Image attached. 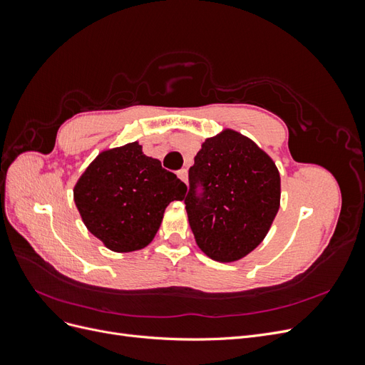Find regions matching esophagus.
<instances>
[{"label":"esophagus","mask_w":365,"mask_h":365,"mask_svg":"<svg viewBox=\"0 0 365 365\" xmlns=\"http://www.w3.org/2000/svg\"><path fill=\"white\" fill-rule=\"evenodd\" d=\"M180 176V178L184 181V182H187V169H181V170H178V173H176Z\"/></svg>","instance_id":"34e87169"}]
</instances>
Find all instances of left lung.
Segmentation results:
<instances>
[{"label":"left lung","mask_w":365,"mask_h":365,"mask_svg":"<svg viewBox=\"0 0 365 365\" xmlns=\"http://www.w3.org/2000/svg\"><path fill=\"white\" fill-rule=\"evenodd\" d=\"M184 204L197 247L235 262L267 236L280 207V175L256 143L228 129L196 153Z\"/></svg>","instance_id":"1"}]
</instances>
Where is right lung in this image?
Segmentation results:
<instances>
[{"mask_svg": "<svg viewBox=\"0 0 365 365\" xmlns=\"http://www.w3.org/2000/svg\"><path fill=\"white\" fill-rule=\"evenodd\" d=\"M187 185L146 157L138 143L105 150L74 187L86 228L117 252L145 248L155 237L165 207L181 201Z\"/></svg>", "mask_w": 365, "mask_h": 365, "instance_id": "add662e5", "label": "right lung"}]
</instances>
